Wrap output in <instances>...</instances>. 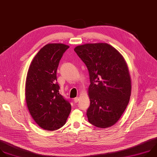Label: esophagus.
I'll list each match as a JSON object with an SVG mask.
<instances>
[{
	"label": "esophagus",
	"mask_w": 157,
	"mask_h": 157,
	"mask_svg": "<svg viewBox=\"0 0 157 157\" xmlns=\"http://www.w3.org/2000/svg\"><path fill=\"white\" fill-rule=\"evenodd\" d=\"M78 100H79V98H78V97L75 98H74V102H75V103H77V102L78 101Z\"/></svg>",
	"instance_id": "1"
}]
</instances>
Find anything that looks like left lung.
Listing matches in <instances>:
<instances>
[{
    "label": "left lung",
    "instance_id": "obj_1",
    "mask_svg": "<svg viewBox=\"0 0 157 157\" xmlns=\"http://www.w3.org/2000/svg\"><path fill=\"white\" fill-rule=\"evenodd\" d=\"M74 51L89 72L88 121L97 128H109L118 121L129 101L131 80L126 62L107 43L85 44Z\"/></svg>",
    "mask_w": 157,
    "mask_h": 157
}]
</instances>
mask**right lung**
I'll return each instance as SVG.
<instances>
[{"mask_svg":"<svg viewBox=\"0 0 157 157\" xmlns=\"http://www.w3.org/2000/svg\"><path fill=\"white\" fill-rule=\"evenodd\" d=\"M69 46L50 43L43 47L29 67L25 97L29 112L43 129L55 131L66 122L71 111L69 101L59 93L56 72L59 61Z\"/></svg>","mask_w":157,"mask_h":157,"instance_id":"right-lung-1","label":"right lung"}]
</instances>
